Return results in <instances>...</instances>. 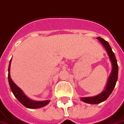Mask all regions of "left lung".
Returning <instances> with one entry per match:
<instances>
[{"instance_id":"1","label":"left lung","mask_w":124,"mask_h":124,"mask_svg":"<svg viewBox=\"0 0 124 124\" xmlns=\"http://www.w3.org/2000/svg\"><path fill=\"white\" fill-rule=\"evenodd\" d=\"M97 39L102 44V45L104 46V48L107 51V53L110 57V60L112 63V71L108 78L105 89L101 93L94 96L80 98L82 101L87 103H90V104H98L101 102H103L104 101L107 99L115 88L116 81H117V78H118V65H117V62L116 60L115 53L112 51L108 41L104 40L103 38H101L100 37H97Z\"/></svg>"}]
</instances>
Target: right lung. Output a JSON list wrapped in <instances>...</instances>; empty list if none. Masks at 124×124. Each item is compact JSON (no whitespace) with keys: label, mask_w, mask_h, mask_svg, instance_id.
I'll return each instance as SVG.
<instances>
[{"label":"right lung","mask_w":124,"mask_h":124,"mask_svg":"<svg viewBox=\"0 0 124 124\" xmlns=\"http://www.w3.org/2000/svg\"><path fill=\"white\" fill-rule=\"evenodd\" d=\"M11 60L9 61V64L8 67V81L9 84L10 89L12 90V93L14 95V96L18 99L19 102L24 105L25 107L28 108H31V109H36V108H39L41 107H44L45 105H48L50 102L49 100L47 101H34L29 99L28 97L26 96V95L23 93V92L19 88V87L14 83L10 77V64H11Z\"/></svg>","instance_id":"add662e5"}]
</instances>
